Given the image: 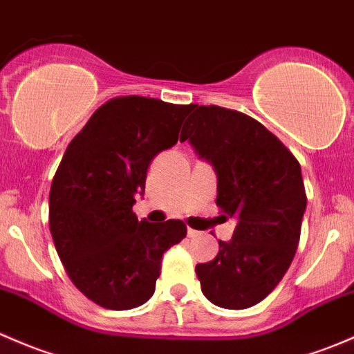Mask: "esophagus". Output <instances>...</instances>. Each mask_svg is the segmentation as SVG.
Wrapping results in <instances>:
<instances>
[{
    "instance_id": "34e87169",
    "label": "esophagus",
    "mask_w": 354,
    "mask_h": 354,
    "mask_svg": "<svg viewBox=\"0 0 354 354\" xmlns=\"http://www.w3.org/2000/svg\"><path fill=\"white\" fill-rule=\"evenodd\" d=\"M188 236L189 237H198L200 232H198V230H195V229H192V227H189V229H188Z\"/></svg>"
}]
</instances>
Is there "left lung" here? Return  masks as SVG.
I'll list each match as a JSON object with an SVG mask.
<instances>
[{"label":"left lung","mask_w":354,"mask_h":354,"mask_svg":"<svg viewBox=\"0 0 354 354\" xmlns=\"http://www.w3.org/2000/svg\"><path fill=\"white\" fill-rule=\"evenodd\" d=\"M192 110L180 140L214 166L215 203L237 221L232 239L218 241V254L195 271L212 304L241 310L266 299L292 265L307 207L302 171L249 115L217 105Z\"/></svg>","instance_id":"left-lung-1"}]
</instances>
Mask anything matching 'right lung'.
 <instances>
[{
	"mask_svg": "<svg viewBox=\"0 0 354 354\" xmlns=\"http://www.w3.org/2000/svg\"><path fill=\"white\" fill-rule=\"evenodd\" d=\"M192 109L136 95L111 98L62 156L49 195L50 234L71 281L100 307L146 304L162 254L187 236L183 221H139L132 207L151 161L178 142Z\"/></svg>",
	"mask_w": 354,
	"mask_h": 354,
	"instance_id": "add662e5",
	"label": "right lung"
}]
</instances>
